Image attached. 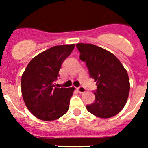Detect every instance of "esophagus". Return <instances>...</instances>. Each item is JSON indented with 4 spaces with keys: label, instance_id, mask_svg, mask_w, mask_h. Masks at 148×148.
I'll return each instance as SVG.
<instances>
[{
    "label": "esophagus",
    "instance_id": "esophagus-1",
    "mask_svg": "<svg viewBox=\"0 0 148 148\" xmlns=\"http://www.w3.org/2000/svg\"><path fill=\"white\" fill-rule=\"evenodd\" d=\"M77 90H78L79 92V93H81V94L84 93V92H86V89H85V88L82 86H79V87L77 88Z\"/></svg>",
    "mask_w": 148,
    "mask_h": 148
}]
</instances>
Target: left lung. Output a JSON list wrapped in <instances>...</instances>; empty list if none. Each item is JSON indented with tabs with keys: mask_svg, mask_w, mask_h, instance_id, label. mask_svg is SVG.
Wrapping results in <instances>:
<instances>
[{
	"mask_svg": "<svg viewBox=\"0 0 148 148\" xmlns=\"http://www.w3.org/2000/svg\"><path fill=\"white\" fill-rule=\"evenodd\" d=\"M79 59L96 82L95 100L86 110L96 117L110 118L123 109L130 92L127 72L113 53L91 44H77Z\"/></svg>",
	"mask_w": 148,
	"mask_h": 148,
	"instance_id": "left-lung-1",
	"label": "left lung"
}]
</instances>
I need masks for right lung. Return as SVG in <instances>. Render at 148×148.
<instances>
[{
	"instance_id": "obj_1",
	"label": "right lung",
	"mask_w": 148,
	"mask_h": 148,
	"mask_svg": "<svg viewBox=\"0 0 148 148\" xmlns=\"http://www.w3.org/2000/svg\"><path fill=\"white\" fill-rule=\"evenodd\" d=\"M74 44L56 46L31 59L21 77V92L25 104L37 118L55 120L67 112L74 87H56L64 61Z\"/></svg>"
}]
</instances>
